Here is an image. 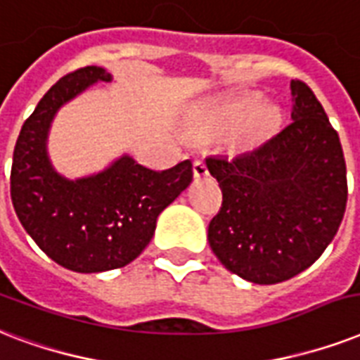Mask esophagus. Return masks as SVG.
Returning <instances> with one entry per match:
<instances>
[{
	"label": "esophagus",
	"mask_w": 360,
	"mask_h": 360,
	"mask_svg": "<svg viewBox=\"0 0 360 360\" xmlns=\"http://www.w3.org/2000/svg\"><path fill=\"white\" fill-rule=\"evenodd\" d=\"M193 174L197 178L206 176V174H208V167L205 165V161H202V160H195L193 161Z\"/></svg>",
	"instance_id": "1"
}]
</instances>
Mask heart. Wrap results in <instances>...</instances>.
<instances>
[{"instance_id": "heart-1", "label": "heart", "mask_w": 360, "mask_h": 360, "mask_svg": "<svg viewBox=\"0 0 360 360\" xmlns=\"http://www.w3.org/2000/svg\"><path fill=\"white\" fill-rule=\"evenodd\" d=\"M261 96L259 94H248L242 99L231 105L224 114V124L229 127H238L248 122L244 129V139L248 142H257L266 136L278 124L280 114L274 107H261Z\"/></svg>"}]
</instances>
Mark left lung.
Returning <instances> with one entry per match:
<instances>
[{"label": "left lung", "mask_w": 360, "mask_h": 360, "mask_svg": "<svg viewBox=\"0 0 360 360\" xmlns=\"http://www.w3.org/2000/svg\"><path fill=\"white\" fill-rule=\"evenodd\" d=\"M293 122L248 154L208 155L224 200L208 225L219 263L244 280L272 285L321 257L344 219L345 160L310 86L291 80Z\"/></svg>", "instance_id": "obj_1"}]
</instances>
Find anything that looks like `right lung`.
Segmentation results:
<instances>
[{
  "mask_svg": "<svg viewBox=\"0 0 360 360\" xmlns=\"http://www.w3.org/2000/svg\"><path fill=\"white\" fill-rule=\"evenodd\" d=\"M97 80L101 67H80L61 77L39 101L16 139L11 199L37 246L75 272H105L129 264L148 246L155 221L193 180L191 161L152 171L124 155L96 176L65 180L46 158V133L56 110Z\"/></svg>",
  "mask_w": 360,
  "mask_h": 360,
  "instance_id": "right-lung-1",
  "label": "right lung"
}]
</instances>
